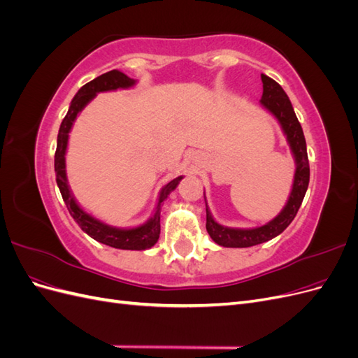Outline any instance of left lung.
Returning <instances> with one entry per match:
<instances>
[{
    "label": "left lung",
    "mask_w": 358,
    "mask_h": 358,
    "mask_svg": "<svg viewBox=\"0 0 358 358\" xmlns=\"http://www.w3.org/2000/svg\"><path fill=\"white\" fill-rule=\"evenodd\" d=\"M262 104L270 113H273L280 127H282L291 148V152L296 159L294 183H292L289 199L282 212H280L275 220L267 222L266 225L257 227V229L243 230L220 225L212 218L208 203H206V230H208L215 243L225 248H249L254 245L264 243L282 233L297 215L309 185V159L306 150V140L288 95L282 90V86L273 79H270L268 76L262 74Z\"/></svg>",
    "instance_id": "left-lung-1"
}]
</instances>
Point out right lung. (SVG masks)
<instances>
[{
    "label": "right lung",
    "mask_w": 358,
    "mask_h": 358,
    "mask_svg": "<svg viewBox=\"0 0 358 358\" xmlns=\"http://www.w3.org/2000/svg\"><path fill=\"white\" fill-rule=\"evenodd\" d=\"M136 83L134 79H129L127 74L117 70L107 71L94 80L83 85L82 88L74 95L71 100L70 109L62 119L59 133H58V143H57V152H55V171H57V183L61 191V196L67 204V209L70 215L74 218V221L79 224L80 229L91 236L96 242L104 243L107 246L117 248V249H131V251H142V249H148L154 246L158 242L159 237V215H161V203L164 201L169 194L178 187L182 176L170 180L167 185L161 189L159 200L157 210L152 218H150L146 224L136 227V229H116V227L107 225L99 220H95L94 216L88 215L85 210L80 209V206L76 203V200L71 196L70 187L67 183V175H66V150L69 143V133L73 127V122L78 113L88 104L96 92L104 91H115L117 88H129Z\"/></svg>",
    "instance_id": "add662e5"
}]
</instances>
